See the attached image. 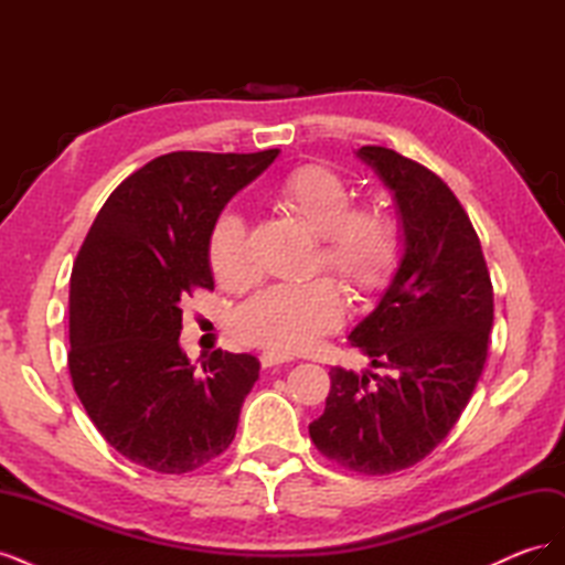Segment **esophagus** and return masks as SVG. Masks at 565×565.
Returning a JSON list of instances; mask_svg holds the SVG:
<instances>
[{
	"instance_id": "obj_1",
	"label": "esophagus",
	"mask_w": 565,
	"mask_h": 565,
	"mask_svg": "<svg viewBox=\"0 0 565 565\" xmlns=\"http://www.w3.org/2000/svg\"><path fill=\"white\" fill-rule=\"evenodd\" d=\"M259 361H262V365H264V367H273V365L289 363V361H292V355L278 353V351H264V353L259 355Z\"/></svg>"
}]
</instances>
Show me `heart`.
<instances>
[{"label": "heart", "mask_w": 565, "mask_h": 565, "mask_svg": "<svg viewBox=\"0 0 565 565\" xmlns=\"http://www.w3.org/2000/svg\"><path fill=\"white\" fill-rule=\"evenodd\" d=\"M282 207L320 237L318 264L328 266L358 297H374L391 282L401 259V228L382 207H351V188L334 169L301 164L280 185ZM218 282L243 287L252 280L245 218L218 212L207 241ZM344 318V297L330 278L270 285L252 295L233 316V330L247 344L295 353L334 330Z\"/></svg>", "instance_id": "obj_1"}]
</instances>
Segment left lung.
I'll list each match as a JSON object with an SVG mask.
<instances>
[{
    "instance_id": "obj_1",
    "label": "left lung",
    "mask_w": 565,
    "mask_h": 565,
    "mask_svg": "<svg viewBox=\"0 0 565 565\" xmlns=\"http://www.w3.org/2000/svg\"><path fill=\"white\" fill-rule=\"evenodd\" d=\"M355 158L388 188L401 262L374 309L349 334L372 370H330L316 448L367 476L417 465L448 436L481 377L492 328V285L481 243L450 188L382 146Z\"/></svg>"
}]
</instances>
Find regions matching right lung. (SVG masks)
<instances>
[{
    "instance_id": "1",
    "label": "right lung",
    "mask_w": 565,
    "mask_h": 565,
    "mask_svg": "<svg viewBox=\"0 0 565 565\" xmlns=\"http://www.w3.org/2000/svg\"><path fill=\"white\" fill-rule=\"evenodd\" d=\"M278 152L156 158L115 188L84 237L71 276L67 367L100 436L134 465L185 473L235 438L262 365L218 349L198 370L179 344L181 301L214 289V218Z\"/></svg>"
}]
</instances>
